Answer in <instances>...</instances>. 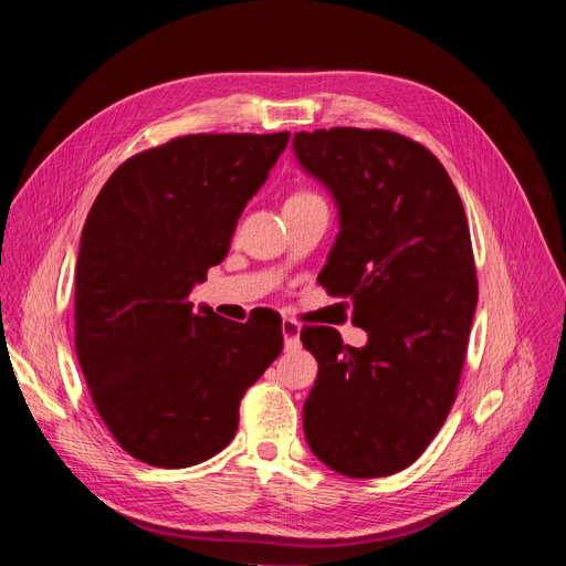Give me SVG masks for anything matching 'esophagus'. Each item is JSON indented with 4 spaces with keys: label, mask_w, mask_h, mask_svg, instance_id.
Returning <instances> with one entry per match:
<instances>
[{
    "label": "esophagus",
    "mask_w": 566,
    "mask_h": 566,
    "mask_svg": "<svg viewBox=\"0 0 566 566\" xmlns=\"http://www.w3.org/2000/svg\"><path fill=\"white\" fill-rule=\"evenodd\" d=\"M281 331H283V339H285V349H297L300 347V333H302V325L293 318H285L281 323Z\"/></svg>",
    "instance_id": "1"
}]
</instances>
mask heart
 Masks as SVG:
<instances>
[{"mask_svg":"<svg viewBox=\"0 0 566 566\" xmlns=\"http://www.w3.org/2000/svg\"><path fill=\"white\" fill-rule=\"evenodd\" d=\"M304 198H318V196H314V193H310V191H297V193L290 196L287 200H304Z\"/></svg>","mask_w":566,"mask_h":566,"instance_id":"1","label":"heart"}]
</instances>
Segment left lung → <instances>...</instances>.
I'll return each instance as SVG.
<instances>
[{
  "label": "left lung",
  "mask_w": 566,
  "mask_h": 566,
  "mask_svg": "<svg viewBox=\"0 0 566 566\" xmlns=\"http://www.w3.org/2000/svg\"><path fill=\"white\" fill-rule=\"evenodd\" d=\"M293 150L339 214L318 283L352 300L368 333L349 347L328 325L302 328L318 361L304 437L339 474L389 476L422 455L455 401L476 310L468 217L443 165L397 132H297Z\"/></svg>",
  "instance_id": "1"
}]
</instances>
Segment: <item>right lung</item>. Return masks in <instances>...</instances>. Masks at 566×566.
<instances>
[{"instance_id": "right-lung-1", "label": "right lung", "mask_w": 566, "mask_h": 566, "mask_svg": "<svg viewBox=\"0 0 566 566\" xmlns=\"http://www.w3.org/2000/svg\"><path fill=\"white\" fill-rule=\"evenodd\" d=\"M279 134H188L119 165L82 229L75 349L115 441L153 468H191L238 430L243 394L283 349L281 321L235 323L191 290L229 252Z\"/></svg>"}]
</instances>
